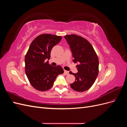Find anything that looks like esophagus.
Wrapping results in <instances>:
<instances>
[{
	"instance_id": "34e87169",
	"label": "esophagus",
	"mask_w": 127,
	"mask_h": 127,
	"mask_svg": "<svg viewBox=\"0 0 127 127\" xmlns=\"http://www.w3.org/2000/svg\"><path fill=\"white\" fill-rule=\"evenodd\" d=\"M64 74H66V75H69V72L68 71L64 70Z\"/></svg>"
}]
</instances>
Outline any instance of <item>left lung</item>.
<instances>
[{
    "label": "left lung",
    "mask_w": 127,
    "mask_h": 127,
    "mask_svg": "<svg viewBox=\"0 0 127 127\" xmlns=\"http://www.w3.org/2000/svg\"><path fill=\"white\" fill-rule=\"evenodd\" d=\"M64 37L69 45L73 62L78 64V72H69L75 77V81L70 87L77 92L87 91L93 85L98 74V57L91 44L84 38L75 34Z\"/></svg>",
    "instance_id": "obj_1"
}]
</instances>
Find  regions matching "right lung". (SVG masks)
I'll use <instances>...</instances> for the list:
<instances>
[{
  "instance_id": "right-lung-1",
  "label": "right lung",
  "mask_w": 127,
  "mask_h": 127,
  "mask_svg": "<svg viewBox=\"0 0 127 127\" xmlns=\"http://www.w3.org/2000/svg\"><path fill=\"white\" fill-rule=\"evenodd\" d=\"M60 36L41 34L31 44L25 57V73L30 84L36 90L45 91L51 88L57 77L64 72L60 66L49 64L51 49L61 41Z\"/></svg>"
}]
</instances>
